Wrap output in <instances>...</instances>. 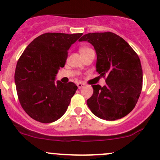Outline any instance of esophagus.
<instances>
[{"instance_id": "esophagus-1", "label": "esophagus", "mask_w": 160, "mask_h": 160, "mask_svg": "<svg viewBox=\"0 0 160 160\" xmlns=\"http://www.w3.org/2000/svg\"><path fill=\"white\" fill-rule=\"evenodd\" d=\"M84 85H85L84 83H77V87H78L79 89H81L83 87H84Z\"/></svg>"}]
</instances>
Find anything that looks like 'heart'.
<instances>
[{"mask_svg": "<svg viewBox=\"0 0 160 160\" xmlns=\"http://www.w3.org/2000/svg\"><path fill=\"white\" fill-rule=\"evenodd\" d=\"M88 49H89V48H88V47H82V48H80V52L85 51V50H88Z\"/></svg>", "mask_w": 160, "mask_h": 160, "instance_id": "b5f03b06", "label": "heart"}]
</instances>
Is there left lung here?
<instances>
[{
    "label": "left lung",
    "instance_id": "obj_1",
    "mask_svg": "<svg viewBox=\"0 0 160 160\" xmlns=\"http://www.w3.org/2000/svg\"><path fill=\"white\" fill-rule=\"evenodd\" d=\"M79 41L93 46L96 71L106 77L105 86L92 85L93 95L87 101L91 112L107 121L126 116L135 108L142 88V69L138 55L126 41L112 32L88 33Z\"/></svg>",
    "mask_w": 160,
    "mask_h": 160
}]
</instances>
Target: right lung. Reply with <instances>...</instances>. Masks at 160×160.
Segmentation results:
<instances>
[{"label":"right lung","mask_w":160,"mask_h":160,"mask_svg":"<svg viewBox=\"0 0 160 160\" xmlns=\"http://www.w3.org/2000/svg\"><path fill=\"white\" fill-rule=\"evenodd\" d=\"M82 35L42 34L19 58L14 73L18 96L22 108L35 121L56 122L68 108L77 86L56 81V77L65 65L70 46Z\"/></svg>","instance_id":"1"}]
</instances>
